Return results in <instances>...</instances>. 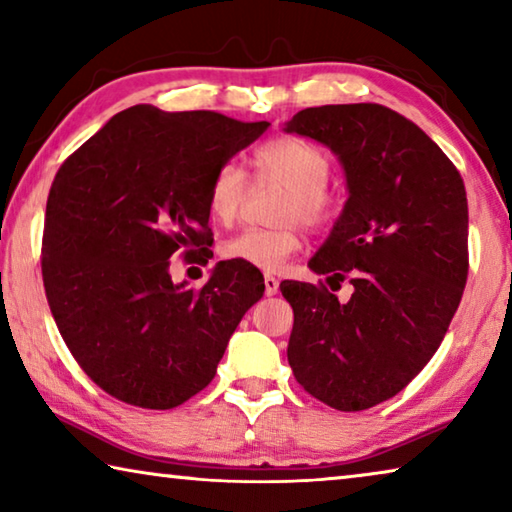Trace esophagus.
<instances>
[{
	"mask_svg": "<svg viewBox=\"0 0 512 512\" xmlns=\"http://www.w3.org/2000/svg\"><path fill=\"white\" fill-rule=\"evenodd\" d=\"M277 289H280V282H277L273 275H264V293H266V296H275Z\"/></svg>",
	"mask_w": 512,
	"mask_h": 512,
	"instance_id": "esophagus-1",
	"label": "esophagus"
}]
</instances>
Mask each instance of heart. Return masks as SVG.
Wrapping results in <instances>:
<instances>
[{
	"mask_svg": "<svg viewBox=\"0 0 512 512\" xmlns=\"http://www.w3.org/2000/svg\"><path fill=\"white\" fill-rule=\"evenodd\" d=\"M253 167L257 183L284 189L275 210V221L282 225L239 232L221 246V255L262 271H277L302 246L296 223L307 230L327 228L341 210V194L327 183L332 169L327 153L300 137L282 135L259 144L253 153ZM246 194L244 173L235 164H223L207 187V214L214 223L232 225Z\"/></svg>",
	"mask_w": 512,
	"mask_h": 512,
	"instance_id": "heart-1",
	"label": "heart"
}]
</instances>
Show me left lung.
Wrapping results in <instances>:
<instances>
[{"instance_id":"left-lung-1","label":"left lung","mask_w":512,"mask_h":512,"mask_svg":"<svg viewBox=\"0 0 512 512\" xmlns=\"http://www.w3.org/2000/svg\"><path fill=\"white\" fill-rule=\"evenodd\" d=\"M287 133L332 149L348 201L309 268L323 282L284 280L293 307V377L336 411L391 400L427 366L461 302L467 268V196L454 162L431 137L379 103L305 108Z\"/></svg>"}]
</instances>
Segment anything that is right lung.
Returning <instances> with one entry per match:
<instances>
[{"instance_id": "1", "label": "right lung", "mask_w": 512, "mask_h": 512, "mask_svg": "<svg viewBox=\"0 0 512 512\" xmlns=\"http://www.w3.org/2000/svg\"><path fill=\"white\" fill-rule=\"evenodd\" d=\"M268 121L212 110L117 112L60 164L49 189L42 282L58 332L119 402L173 409L216 375L264 277L219 262L201 289L173 284L169 259L207 264V187Z\"/></svg>"}]
</instances>
